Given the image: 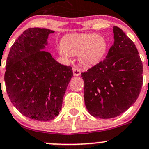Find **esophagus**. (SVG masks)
I'll use <instances>...</instances> for the list:
<instances>
[{"label": "esophagus", "mask_w": 149, "mask_h": 149, "mask_svg": "<svg viewBox=\"0 0 149 149\" xmlns=\"http://www.w3.org/2000/svg\"><path fill=\"white\" fill-rule=\"evenodd\" d=\"M73 75H74L75 76H80V75H81L80 69H79V68H73Z\"/></svg>", "instance_id": "34e87169"}]
</instances>
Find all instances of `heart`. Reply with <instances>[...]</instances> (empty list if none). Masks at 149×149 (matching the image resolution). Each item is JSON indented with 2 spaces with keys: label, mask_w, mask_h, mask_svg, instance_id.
Masks as SVG:
<instances>
[{
  "label": "heart",
  "mask_w": 149,
  "mask_h": 149,
  "mask_svg": "<svg viewBox=\"0 0 149 149\" xmlns=\"http://www.w3.org/2000/svg\"><path fill=\"white\" fill-rule=\"evenodd\" d=\"M107 49L108 43L104 37L97 34H74L63 39L59 52L65 58L78 55L81 65L91 67L102 61Z\"/></svg>",
  "instance_id": "1"
}]
</instances>
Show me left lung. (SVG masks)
<instances>
[{
    "instance_id": "left-lung-1",
    "label": "left lung",
    "mask_w": 149,
    "mask_h": 149,
    "mask_svg": "<svg viewBox=\"0 0 149 149\" xmlns=\"http://www.w3.org/2000/svg\"><path fill=\"white\" fill-rule=\"evenodd\" d=\"M106 59L82 73L84 102L90 115L109 119L119 116L139 97L143 64L133 42L118 26Z\"/></svg>"
}]
</instances>
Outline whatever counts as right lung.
<instances>
[{
	"mask_svg": "<svg viewBox=\"0 0 149 149\" xmlns=\"http://www.w3.org/2000/svg\"><path fill=\"white\" fill-rule=\"evenodd\" d=\"M48 29L29 28L10 47L4 76L10 102L23 115L37 121L56 118L73 76L70 66L57 62L45 51Z\"/></svg>",
	"mask_w": 149,
	"mask_h": 149,
	"instance_id": "add662e5",
	"label": "right lung"
}]
</instances>
